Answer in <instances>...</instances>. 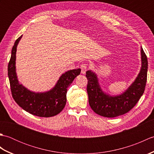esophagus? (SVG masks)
Masks as SVG:
<instances>
[{
    "label": "esophagus",
    "instance_id": "esophagus-1",
    "mask_svg": "<svg viewBox=\"0 0 154 154\" xmlns=\"http://www.w3.org/2000/svg\"><path fill=\"white\" fill-rule=\"evenodd\" d=\"M81 73L82 74H85L86 71H87V65L85 64V63H83L81 65Z\"/></svg>",
    "mask_w": 154,
    "mask_h": 154
}]
</instances>
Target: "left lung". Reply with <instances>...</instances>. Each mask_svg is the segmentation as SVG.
<instances>
[{"label": "left lung", "mask_w": 154, "mask_h": 154, "mask_svg": "<svg viewBox=\"0 0 154 154\" xmlns=\"http://www.w3.org/2000/svg\"><path fill=\"white\" fill-rule=\"evenodd\" d=\"M140 52L142 65L138 76L121 94L116 95L107 94L101 88L97 75L92 70L86 72L89 103L94 112L104 117H116L129 112L138 103L145 90L148 65L142 47Z\"/></svg>", "instance_id": "1"}]
</instances>
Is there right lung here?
<instances>
[{
	"instance_id": "obj_1",
	"label": "right lung",
	"mask_w": 154,
	"mask_h": 154,
	"mask_svg": "<svg viewBox=\"0 0 154 154\" xmlns=\"http://www.w3.org/2000/svg\"><path fill=\"white\" fill-rule=\"evenodd\" d=\"M22 37V35L19 37L13 45L8 65V75L13 99L23 110L33 115L40 117L57 115L64 109L67 102V88L75 78L80 74L81 69L65 72L50 90L45 92H34L29 90L19 82L16 73V50Z\"/></svg>"
}]
</instances>
